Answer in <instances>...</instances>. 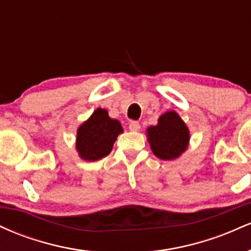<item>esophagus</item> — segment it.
I'll use <instances>...</instances> for the list:
<instances>
[{"instance_id": "obj_1", "label": "esophagus", "mask_w": 251, "mask_h": 251, "mask_svg": "<svg viewBox=\"0 0 251 251\" xmlns=\"http://www.w3.org/2000/svg\"><path fill=\"white\" fill-rule=\"evenodd\" d=\"M128 128L131 129V131H139L140 129V124L138 123V122H131L129 123V125H128Z\"/></svg>"}]
</instances>
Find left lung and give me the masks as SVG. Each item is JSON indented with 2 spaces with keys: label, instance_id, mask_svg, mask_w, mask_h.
<instances>
[{
  "label": "left lung",
  "instance_id": "obj_1",
  "mask_svg": "<svg viewBox=\"0 0 251 251\" xmlns=\"http://www.w3.org/2000/svg\"><path fill=\"white\" fill-rule=\"evenodd\" d=\"M152 151L158 158L171 160L179 157L188 148L189 129L174 111L166 112L155 126L148 128Z\"/></svg>",
  "mask_w": 251,
  "mask_h": 251
}]
</instances>
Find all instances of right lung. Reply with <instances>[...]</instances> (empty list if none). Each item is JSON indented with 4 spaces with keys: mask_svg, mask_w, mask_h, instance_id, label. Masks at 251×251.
<instances>
[{
    "mask_svg": "<svg viewBox=\"0 0 251 251\" xmlns=\"http://www.w3.org/2000/svg\"><path fill=\"white\" fill-rule=\"evenodd\" d=\"M123 132L122 125L108 117L106 109L98 108L87 122L77 129L76 150L85 160L94 162L111 153L117 137Z\"/></svg>",
    "mask_w": 251,
    "mask_h": 251,
    "instance_id": "1",
    "label": "right lung"
}]
</instances>
